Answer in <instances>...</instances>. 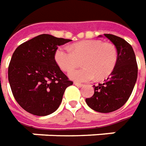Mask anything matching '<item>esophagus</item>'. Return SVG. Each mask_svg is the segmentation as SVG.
Listing matches in <instances>:
<instances>
[{
	"instance_id": "esophagus-1",
	"label": "esophagus",
	"mask_w": 146,
	"mask_h": 146,
	"mask_svg": "<svg viewBox=\"0 0 146 146\" xmlns=\"http://www.w3.org/2000/svg\"><path fill=\"white\" fill-rule=\"evenodd\" d=\"M75 86H78V87H82V86H83V84H82V83H79V82H75L73 83Z\"/></svg>"
}]
</instances>
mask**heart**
Listing matches in <instances>:
<instances>
[{
    "mask_svg": "<svg viewBox=\"0 0 146 146\" xmlns=\"http://www.w3.org/2000/svg\"><path fill=\"white\" fill-rule=\"evenodd\" d=\"M55 60L64 72L77 68L82 60L84 68L69 73V78L76 82H88L96 77H108L116 66L117 49L113 44L101 40H84L73 44L72 48L60 47L56 51Z\"/></svg>",
    "mask_w": 146,
    "mask_h": 146,
    "instance_id": "heart-1",
    "label": "heart"
}]
</instances>
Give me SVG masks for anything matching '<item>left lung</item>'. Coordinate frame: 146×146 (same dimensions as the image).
<instances>
[{
    "label": "left lung",
    "instance_id": "left-lung-1",
    "mask_svg": "<svg viewBox=\"0 0 146 146\" xmlns=\"http://www.w3.org/2000/svg\"><path fill=\"white\" fill-rule=\"evenodd\" d=\"M104 36L117 49V64L104 82L94 86V94L86 98V102L94 111L108 113L118 110L128 101L137 82L138 68L134 51L127 41L111 34H104Z\"/></svg>",
    "mask_w": 146,
    "mask_h": 146
}]
</instances>
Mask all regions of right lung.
I'll use <instances>...</instances> for the list:
<instances>
[{
  "label": "right lung",
  "mask_w": 146,
  "mask_h": 146,
  "mask_svg": "<svg viewBox=\"0 0 146 146\" xmlns=\"http://www.w3.org/2000/svg\"><path fill=\"white\" fill-rule=\"evenodd\" d=\"M71 41L43 34L19 45L8 68L17 103L29 113L44 116L57 110L65 89L73 85L55 60L58 46Z\"/></svg>",
  "instance_id": "right-lung-1"
}]
</instances>
